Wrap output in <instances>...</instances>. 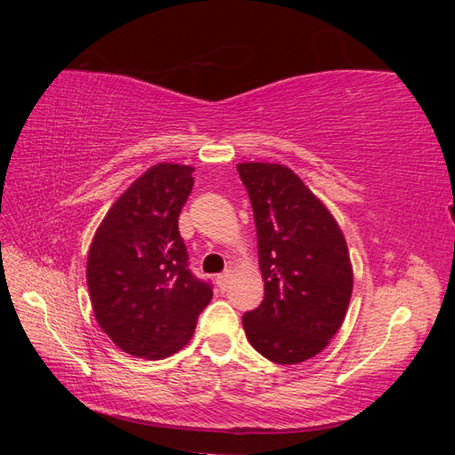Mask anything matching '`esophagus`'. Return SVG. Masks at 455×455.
Wrapping results in <instances>:
<instances>
[{
  "mask_svg": "<svg viewBox=\"0 0 455 455\" xmlns=\"http://www.w3.org/2000/svg\"><path fill=\"white\" fill-rule=\"evenodd\" d=\"M229 277H231V271H224V273L218 275L216 284L220 286V291H226L228 284H229Z\"/></svg>",
  "mask_w": 455,
  "mask_h": 455,
  "instance_id": "esophagus-1",
  "label": "esophagus"
}]
</instances>
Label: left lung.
<instances>
[{"instance_id":"left-lung-1","label":"left lung","mask_w":455,"mask_h":455,"mask_svg":"<svg viewBox=\"0 0 455 455\" xmlns=\"http://www.w3.org/2000/svg\"><path fill=\"white\" fill-rule=\"evenodd\" d=\"M258 233L264 299L243 315L251 346L277 364L319 355L346 319L353 266L326 204L279 163H239Z\"/></svg>"}]
</instances>
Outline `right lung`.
Here are the masks:
<instances>
[{
	"instance_id": "right-lung-1",
	"label": "right lung",
	"mask_w": 455,
	"mask_h": 455,
	"mask_svg": "<svg viewBox=\"0 0 455 455\" xmlns=\"http://www.w3.org/2000/svg\"><path fill=\"white\" fill-rule=\"evenodd\" d=\"M196 169L157 163L123 191L96 229L87 284L94 319L119 349L167 359L196 332L212 288L188 269L178 216Z\"/></svg>"
}]
</instances>
